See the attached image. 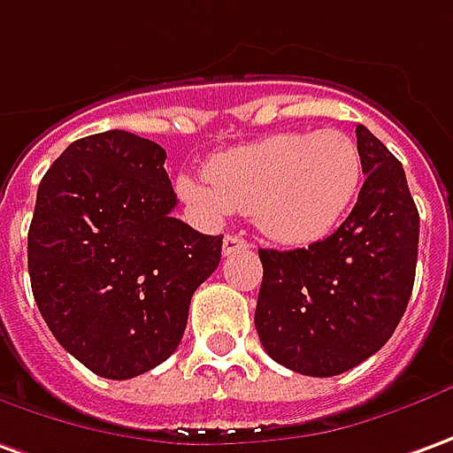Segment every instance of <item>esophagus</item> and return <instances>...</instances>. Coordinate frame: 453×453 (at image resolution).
I'll return each instance as SVG.
<instances>
[{
	"label": "esophagus",
	"instance_id": "esophagus-1",
	"mask_svg": "<svg viewBox=\"0 0 453 453\" xmlns=\"http://www.w3.org/2000/svg\"><path fill=\"white\" fill-rule=\"evenodd\" d=\"M244 249H249V244H246L242 236H236V234H226V236H224V244H221L224 257H229L234 251H244Z\"/></svg>",
	"mask_w": 453,
	"mask_h": 453
}]
</instances>
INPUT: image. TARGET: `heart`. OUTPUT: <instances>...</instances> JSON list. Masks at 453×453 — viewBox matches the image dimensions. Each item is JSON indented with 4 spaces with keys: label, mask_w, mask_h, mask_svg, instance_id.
<instances>
[{
    "label": "heart",
    "mask_w": 453,
    "mask_h": 453,
    "mask_svg": "<svg viewBox=\"0 0 453 453\" xmlns=\"http://www.w3.org/2000/svg\"><path fill=\"white\" fill-rule=\"evenodd\" d=\"M207 181L177 180V192L207 219L232 209L249 211L261 232L280 244L305 246L338 226L360 189L357 142L340 130L276 133L219 152Z\"/></svg>",
    "instance_id": "obj_1"
}]
</instances>
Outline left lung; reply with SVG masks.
Here are the masks:
<instances>
[{"label":"left lung","instance_id":"left-lung-1","mask_svg":"<svg viewBox=\"0 0 453 453\" xmlns=\"http://www.w3.org/2000/svg\"><path fill=\"white\" fill-rule=\"evenodd\" d=\"M365 185L348 219L308 249H258L257 333L283 367L333 377L375 355L410 303L419 211L402 162L357 126Z\"/></svg>","mask_w":453,"mask_h":453}]
</instances>
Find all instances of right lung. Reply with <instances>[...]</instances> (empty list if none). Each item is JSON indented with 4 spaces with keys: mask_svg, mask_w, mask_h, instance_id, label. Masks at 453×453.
Wrapping results in <instances>:
<instances>
[{
    "mask_svg": "<svg viewBox=\"0 0 453 453\" xmlns=\"http://www.w3.org/2000/svg\"><path fill=\"white\" fill-rule=\"evenodd\" d=\"M165 157L126 130L81 137L36 192V305L61 348L108 380L142 375L177 350L192 293L219 266L221 236L173 217Z\"/></svg>",
    "mask_w": 453,
    "mask_h": 453,
    "instance_id": "1",
    "label": "right lung"
}]
</instances>
